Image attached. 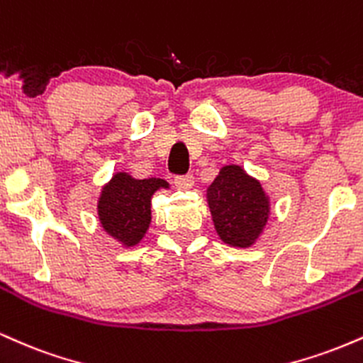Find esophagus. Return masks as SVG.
Here are the masks:
<instances>
[{
  "mask_svg": "<svg viewBox=\"0 0 363 363\" xmlns=\"http://www.w3.org/2000/svg\"><path fill=\"white\" fill-rule=\"evenodd\" d=\"M191 185H194V174H178V177H174V186H177L178 190H189L191 189Z\"/></svg>",
  "mask_w": 363,
  "mask_h": 363,
  "instance_id": "34e87169",
  "label": "esophagus"
}]
</instances>
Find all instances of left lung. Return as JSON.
I'll list each match as a JSON object with an SVG mask.
<instances>
[{
    "mask_svg": "<svg viewBox=\"0 0 363 363\" xmlns=\"http://www.w3.org/2000/svg\"><path fill=\"white\" fill-rule=\"evenodd\" d=\"M212 220L220 240L231 246H251L265 228L268 199L258 180L241 166H224L207 190Z\"/></svg>",
    "mask_w": 363,
    "mask_h": 363,
    "instance_id": "1",
    "label": "left lung"
}]
</instances>
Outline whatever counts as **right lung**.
<instances>
[{"instance_id": "1", "label": "right lung", "mask_w": 363, "mask_h": 363, "mask_svg": "<svg viewBox=\"0 0 363 363\" xmlns=\"http://www.w3.org/2000/svg\"><path fill=\"white\" fill-rule=\"evenodd\" d=\"M160 189H168L161 178L135 180L127 173L113 174L98 200V216L105 231L122 245H138L151 223V197Z\"/></svg>"}]
</instances>
